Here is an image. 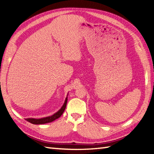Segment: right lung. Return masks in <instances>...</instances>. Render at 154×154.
<instances>
[{"label":"right lung","instance_id":"add662e5","mask_svg":"<svg viewBox=\"0 0 154 154\" xmlns=\"http://www.w3.org/2000/svg\"><path fill=\"white\" fill-rule=\"evenodd\" d=\"M67 102V97L66 98L65 102H64L63 106L62 107V108H61L58 111V112H57L56 113H54V115H52L51 116L41 118V119H33V118H28V119H26V120L28 122H29L32 124H35V125L45 124L47 123L52 122V121H54V120L58 119V118L62 115V113H63L64 110H65V109L66 108Z\"/></svg>","mask_w":154,"mask_h":154}]
</instances>
